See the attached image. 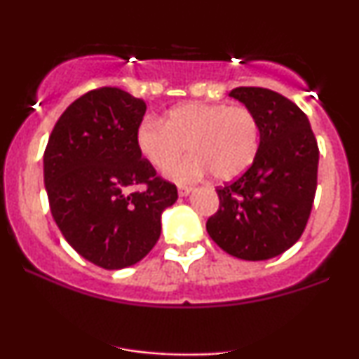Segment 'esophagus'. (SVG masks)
<instances>
[{
	"label": "esophagus",
	"mask_w": 359,
	"mask_h": 359,
	"mask_svg": "<svg viewBox=\"0 0 359 359\" xmlns=\"http://www.w3.org/2000/svg\"><path fill=\"white\" fill-rule=\"evenodd\" d=\"M191 192H192V187H189V185H179V196L180 197L189 196Z\"/></svg>",
	"instance_id": "esophagus-1"
}]
</instances>
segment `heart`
<instances>
[{
	"label": "heart",
	"instance_id": "b5f03b06",
	"mask_svg": "<svg viewBox=\"0 0 359 359\" xmlns=\"http://www.w3.org/2000/svg\"><path fill=\"white\" fill-rule=\"evenodd\" d=\"M135 143L154 168H165L187 144L191 155L165 170L175 182H194L214 174L231 180L251 165L259 145L257 116L245 106L187 102L167 113L165 119H145Z\"/></svg>",
	"mask_w": 359,
	"mask_h": 359
}]
</instances>
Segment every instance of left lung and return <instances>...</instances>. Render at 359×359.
<instances>
[{
    "instance_id": "left-lung-1",
    "label": "left lung",
    "mask_w": 359,
    "mask_h": 359,
    "mask_svg": "<svg viewBox=\"0 0 359 359\" xmlns=\"http://www.w3.org/2000/svg\"><path fill=\"white\" fill-rule=\"evenodd\" d=\"M229 96L257 116L259 145L248 170L217 187L219 209L205 222L233 257L259 262L295 245L311 216L319 148L304 111L275 90L236 88Z\"/></svg>"
}]
</instances>
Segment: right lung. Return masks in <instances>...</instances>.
Here are the masks:
<instances>
[{
    "label": "right lung",
    "instance_id": "right-lung-1",
    "mask_svg": "<svg viewBox=\"0 0 359 359\" xmlns=\"http://www.w3.org/2000/svg\"><path fill=\"white\" fill-rule=\"evenodd\" d=\"M147 104L118 88L94 89L62 113L43 154L53 221L82 258L119 270L145 258L162 233L177 187L140 155ZM147 189L133 193L135 184Z\"/></svg>",
    "mask_w": 359,
    "mask_h": 359
}]
</instances>
